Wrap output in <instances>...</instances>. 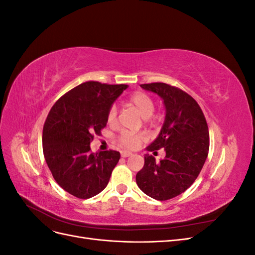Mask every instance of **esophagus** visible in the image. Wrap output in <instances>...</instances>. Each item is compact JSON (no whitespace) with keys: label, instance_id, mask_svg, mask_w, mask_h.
I'll use <instances>...</instances> for the list:
<instances>
[{"label":"esophagus","instance_id":"34e87169","mask_svg":"<svg viewBox=\"0 0 255 255\" xmlns=\"http://www.w3.org/2000/svg\"><path fill=\"white\" fill-rule=\"evenodd\" d=\"M132 155V153L130 152H128V151H122L121 152V157H128Z\"/></svg>","mask_w":255,"mask_h":255}]
</instances>
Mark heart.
<instances>
[{
  "mask_svg": "<svg viewBox=\"0 0 255 255\" xmlns=\"http://www.w3.org/2000/svg\"><path fill=\"white\" fill-rule=\"evenodd\" d=\"M128 105L139 114L145 122L150 121L154 112V101L153 99L144 94V92H136L128 99ZM117 121V109L115 105L110 107L107 112V122L113 126ZM144 139L142 134H132L128 132H122L118 135L117 141L122 149L135 150L141 144Z\"/></svg>",
  "mask_w": 255,
  "mask_h": 255,
  "instance_id": "obj_1",
  "label": "heart"
}]
</instances>
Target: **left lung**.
<instances>
[{"mask_svg":"<svg viewBox=\"0 0 255 255\" xmlns=\"http://www.w3.org/2000/svg\"><path fill=\"white\" fill-rule=\"evenodd\" d=\"M164 100L166 118L158 137L146 150L166 152L164 159L144 156L136 183L145 195L166 201L179 196L196 181L210 149V133L204 114L187 92L165 83L141 84Z\"/></svg>","mask_w":255,"mask_h":255,"instance_id":"1","label":"left lung"}]
</instances>
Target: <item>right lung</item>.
Masks as SVG:
<instances>
[{
	"mask_svg": "<svg viewBox=\"0 0 255 255\" xmlns=\"http://www.w3.org/2000/svg\"><path fill=\"white\" fill-rule=\"evenodd\" d=\"M128 85L85 82L52 106L42 130V149L59 186L79 199L100 194L120 159L118 151L92 153L90 143L106 127L107 112Z\"/></svg>",
	"mask_w": 255,
	"mask_h": 255,
	"instance_id": "add662e5",
	"label": "right lung"
}]
</instances>
